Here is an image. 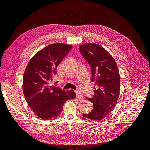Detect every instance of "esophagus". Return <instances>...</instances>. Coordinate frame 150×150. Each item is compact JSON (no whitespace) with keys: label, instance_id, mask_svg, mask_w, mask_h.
<instances>
[{"label":"esophagus","instance_id":"1","mask_svg":"<svg viewBox=\"0 0 150 150\" xmlns=\"http://www.w3.org/2000/svg\"><path fill=\"white\" fill-rule=\"evenodd\" d=\"M76 96H77V98H78L79 99H81L83 98V95L81 94L80 93V92L79 91H76Z\"/></svg>","mask_w":150,"mask_h":150}]
</instances>
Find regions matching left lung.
I'll use <instances>...</instances> for the list:
<instances>
[{"mask_svg":"<svg viewBox=\"0 0 150 150\" xmlns=\"http://www.w3.org/2000/svg\"><path fill=\"white\" fill-rule=\"evenodd\" d=\"M79 51L91 66L93 83L98 86L94 88L93 98H86L93 104V110L83 114L86 118L103 120L110 114L118 100L120 76L114 58L106 50L96 43H84Z\"/></svg>","mask_w":150,"mask_h":150,"instance_id":"left-lung-1","label":"left lung"}]
</instances>
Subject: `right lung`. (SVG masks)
<instances>
[{
	"label": "right lung",
	"instance_id": "obj_1",
	"mask_svg": "<svg viewBox=\"0 0 150 150\" xmlns=\"http://www.w3.org/2000/svg\"><path fill=\"white\" fill-rule=\"evenodd\" d=\"M72 47L71 44H50L36 53L25 68L22 90L29 107L40 118L58 116L64 103L76 97L73 90H61L51 83L56 74V67Z\"/></svg>",
	"mask_w": 150,
	"mask_h": 150
}]
</instances>
